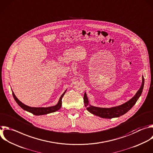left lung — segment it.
Masks as SVG:
<instances>
[{"mask_svg": "<svg viewBox=\"0 0 153 153\" xmlns=\"http://www.w3.org/2000/svg\"><path fill=\"white\" fill-rule=\"evenodd\" d=\"M144 85V78L142 76V85L139 89L137 91L136 94L127 102L124 103L118 106L112 107L110 108H99L96 106H93L89 104V100L86 95V93L85 92L83 100L85 106L86 108L87 111H88L90 113L100 117L103 118H108L111 119L113 118L119 117L120 116L123 115L126 113H127L129 110L131 109V108L135 105L137 100L140 97Z\"/></svg>", "mask_w": 153, "mask_h": 153, "instance_id": "left-lung-1", "label": "left lung"}]
</instances>
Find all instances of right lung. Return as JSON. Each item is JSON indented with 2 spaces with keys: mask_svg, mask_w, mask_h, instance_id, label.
Here are the masks:
<instances>
[{
  "mask_svg": "<svg viewBox=\"0 0 153 153\" xmlns=\"http://www.w3.org/2000/svg\"><path fill=\"white\" fill-rule=\"evenodd\" d=\"M66 91H67V89L62 94V95L61 96V97L58 101V103L55 106H50V107H48V108H33V107L28 106L23 104L22 102H21V101L16 97L14 93L12 91L13 97H14L15 101H16V103L19 105V106H20L25 111H26L30 113H32V114H33L35 115H45V114H48L50 113L55 112L58 111L59 109H60L62 106V98L63 96L64 95Z\"/></svg>",
  "mask_w": 153,
  "mask_h": 153,
  "instance_id": "add662e5",
  "label": "right lung"
}]
</instances>
